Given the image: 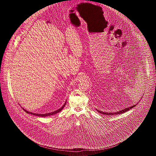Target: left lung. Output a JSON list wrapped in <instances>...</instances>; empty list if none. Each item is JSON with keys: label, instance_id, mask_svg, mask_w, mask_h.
Instances as JSON below:
<instances>
[{"label": "left lung", "instance_id": "obj_1", "mask_svg": "<svg viewBox=\"0 0 156 156\" xmlns=\"http://www.w3.org/2000/svg\"><path fill=\"white\" fill-rule=\"evenodd\" d=\"M139 104V102L137 103V104H136V105H132V106H130V107H128V108H125V109H123V110H122V111H118L117 112H113V113H112V112H111V113H109V112H104L98 111V109H97V111L98 112H99L100 113H102V114H104V115H118V114H119H119L123 113H125V112L128 111L132 109L134 106H136V105H137V104Z\"/></svg>", "mask_w": 156, "mask_h": 156}]
</instances>
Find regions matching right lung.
Masks as SVG:
<instances>
[{
  "label": "right lung",
  "instance_id": "1",
  "mask_svg": "<svg viewBox=\"0 0 156 156\" xmlns=\"http://www.w3.org/2000/svg\"><path fill=\"white\" fill-rule=\"evenodd\" d=\"M67 104V101H66L65 104L63 105L62 106H61L59 109H58V110L52 112H50V113H45V114H37V113H32V112H30L27 111V110H26L25 109H24L22 107V109L26 112H27V113H30L31 115H35V116H40V117H45V116H51V115H55V114H57V113H58L61 111L62 110V109L64 108V106H66V105Z\"/></svg>",
  "mask_w": 156,
  "mask_h": 156
}]
</instances>
